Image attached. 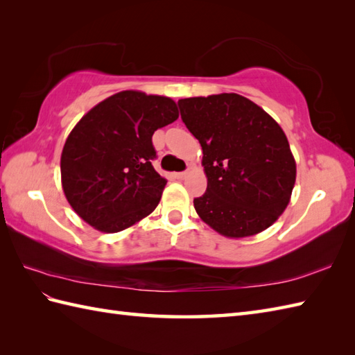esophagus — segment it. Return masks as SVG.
Segmentation results:
<instances>
[{"label":"esophagus","instance_id":"1","mask_svg":"<svg viewBox=\"0 0 355 355\" xmlns=\"http://www.w3.org/2000/svg\"><path fill=\"white\" fill-rule=\"evenodd\" d=\"M187 175H188L187 171H180V173H176V178H178V179H185Z\"/></svg>","mask_w":355,"mask_h":355}]
</instances>
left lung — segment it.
Returning <instances> with one entry per match:
<instances>
[{
    "mask_svg": "<svg viewBox=\"0 0 355 355\" xmlns=\"http://www.w3.org/2000/svg\"><path fill=\"white\" fill-rule=\"evenodd\" d=\"M202 146L207 191L194 199L205 223L227 239L250 237L277 222L290 202L296 162L279 124L239 94L178 101Z\"/></svg>",
    "mask_w": 355,
    "mask_h": 355,
    "instance_id": "1",
    "label": "left lung"
}]
</instances>
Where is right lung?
<instances>
[{
    "label": "right lung",
    "instance_id": "right-lung-1",
    "mask_svg": "<svg viewBox=\"0 0 355 355\" xmlns=\"http://www.w3.org/2000/svg\"><path fill=\"white\" fill-rule=\"evenodd\" d=\"M178 116L171 98L141 91L116 92L82 116L60 156L62 188L78 217L114 234L155 211L167 180L152 165V137Z\"/></svg>",
    "mask_w": 355,
    "mask_h": 355
}]
</instances>
